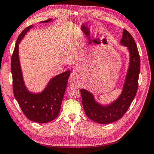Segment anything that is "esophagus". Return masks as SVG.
<instances>
[{
	"label": "esophagus",
	"instance_id": "obj_1",
	"mask_svg": "<svg viewBox=\"0 0 154 154\" xmlns=\"http://www.w3.org/2000/svg\"><path fill=\"white\" fill-rule=\"evenodd\" d=\"M79 82V74H77L76 72L73 71L71 74H70L69 79V83L71 86H75L77 85Z\"/></svg>",
	"mask_w": 154,
	"mask_h": 154
}]
</instances>
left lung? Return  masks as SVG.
Here are the masks:
<instances>
[{
    "label": "left lung",
    "instance_id": "1",
    "mask_svg": "<svg viewBox=\"0 0 154 154\" xmlns=\"http://www.w3.org/2000/svg\"><path fill=\"white\" fill-rule=\"evenodd\" d=\"M120 44L127 47L129 63L125 83L119 97L112 103L103 105L96 100L93 94L82 88V106L86 115L99 124H109L120 120L130 107L136 95L140 72V57L133 36L124 29Z\"/></svg>",
    "mask_w": 154,
    "mask_h": 154
}]
</instances>
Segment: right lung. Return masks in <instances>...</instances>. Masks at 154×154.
<instances>
[{
	"label": "right lung",
	"mask_w": 154,
	"mask_h": 154,
	"mask_svg": "<svg viewBox=\"0 0 154 154\" xmlns=\"http://www.w3.org/2000/svg\"><path fill=\"white\" fill-rule=\"evenodd\" d=\"M52 19L40 21L45 23ZM28 26L19 35L11 57L13 90L15 98L21 110L29 120L38 123H47L57 117L66 91L70 71L64 72L53 77L41 92L29 91L25 85L19 57V44L29 29Z\"/></svg>",
	"instance_id": "add662e5"
}]
</instances>
